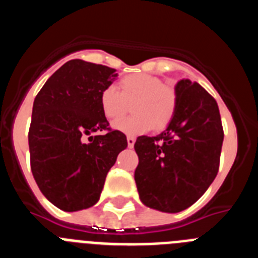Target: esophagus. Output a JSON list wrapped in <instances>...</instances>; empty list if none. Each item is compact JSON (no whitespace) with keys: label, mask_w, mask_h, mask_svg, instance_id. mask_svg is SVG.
Here are the masks:
<instances>
[{"label":"esophagus","mask_w":258,"mask_h":258,"mask_svg":"<svg viewBox=\"0 0 258 258\" xmlns=\"http://www.w3.org/2000/svg\"><path fill=\"white\" fill-rule=\"evenodd\" d=\"M126 141H127V147H131V149H133L134 143H136V138H134V137L129 136L126 138Z\"/></svg>","instance_id":"1"}]
</instances>
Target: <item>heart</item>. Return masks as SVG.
Masks as SVG:
<instances>
[{"instance_id":"b5f03b06","label":"heart","mask_w":258,"mask_h":258,"mask_svg":"<svg viewBox=\"0 0 258 258\" xmlns=\"http://www.w3.org/2000/svg\"><path fill=\"white\" fill-rule=\"evenodd\" d=\"M132 102L134 115L113 122V127L126 136H141L154 127L164 129L169 124L177 107V95L159 77L134 74L122 77L120 92L109 85L99 97L102 112L108 120L121 117L126 112L127 103Z\"/></svg>"}]
</instances>
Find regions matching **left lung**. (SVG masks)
<instances>
[{
    "instance_id": "1",
    "label": "left lung",
    "mask_w": 258,
    "mask_h": 258,
    "mask_svg": "<svg viewBox=\"0 0 258 258\" xmlns=\"http://www.w3.org/2000/svg\"><path fill=\"white\" fill-rule=\"evenodd\" d=\"M172 120L156 137H138L140 163L134 172L141 202L177 213L208 190L220 165L223 129L217 102L199 84L179 80Z\"/></svg>"
}]
</instances>
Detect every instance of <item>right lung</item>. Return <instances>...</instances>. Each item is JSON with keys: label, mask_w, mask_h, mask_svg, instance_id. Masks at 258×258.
<instances>
[{"label": "right lung", "mask_w": 258, "mask_h": 258, "mask_svg": "<svg viewBox=\"0 0 258 258\" xmlns=\"http://www.w3.org/2000/svg\"><path fill=\"white\" fill-rule=\"evenodd\" d=\"M116 77L113 68L74 59L54 72L35 98L28 133L32 174L61 211L94 206L107 173L126 149V137L109 129L99 103L102 90ZM104 130L90 144L83 142L85 135Z\"/></svg>", "instance_id": "right-lung-1"}]
</instances>
